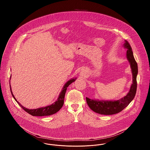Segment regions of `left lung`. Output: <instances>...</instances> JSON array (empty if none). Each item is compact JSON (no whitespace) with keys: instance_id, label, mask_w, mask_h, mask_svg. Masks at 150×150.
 Here are the masks:
<instances>
[{"instance_id":"1","label":"left lung","mask_w":150,"mask_h":150,"mask_svg":"<svg viewBox=\"0 0 150 150\" xmlns=\"http://www.w3.org/2000/svg\"><path fill=\"white\" fill-rule=\"evenodd\" d=\"M124 47L127 50V57L132 69L133 83L128 94L123 98L117 100H91L86 97V100L90 108L96 113L101 115H113L120 112L127 107L134 99L137 91V75L138 74V66L136 62L130 45L125 40Z\"/></svg>"}]
</instances>
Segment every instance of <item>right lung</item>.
<instances>
[{
	"instance_id": "add662e5",
	"label": "right lung",
	"mask_w": 150,
	"mask_h": 150,
	"mask_svg": "<svg viewBox=\"0 0 150 150\" xmlns=\"http://www.w3.org/2000/svg\"><path fill=\"white\" fill-rule=\"evenodd\" d=\"M11 78H10V79ZM76 79V78L71 79V80H69L64 84L61 92L60 93L59 95V97H58V99L54 103H53V104L49 105L48 106H46V107H41V108H36V109H28L26 107H23L22 105H21L18 102V101H17L16 100V98L14 97V95L13 94L12 89H11V85H10V90H11V94H12L13 97L14 98L15 100L21 107L23 110H24L26 112H27L29 114L31 115L32 116H49V115L56 114L63 106L64 103V96H65L66 91L67 90V88L70 86L72 83L75 81Z\"/></svg>"
}]
</instances>
